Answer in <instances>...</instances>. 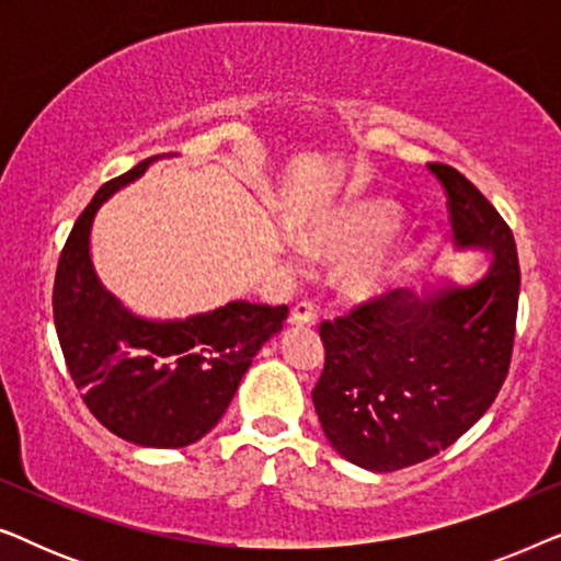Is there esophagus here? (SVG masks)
Instances as JSON below:
<instances>
[{
    "mask_svg": "<svg viewBox=\"0 0 561 561\" xmlns=\"http://www.w3.org/2000/svg\"><path fill=\"white\" fill-rule=\"evenodd\" d=\"M290 324L296 327H313L317 324V311L311 304H296L290 311Z\"/></svg>",
    "mask_w": 561,
    "mask_h": 561,
    "instance_id": "1",
    "label": "esophagus"
}]
</instances>
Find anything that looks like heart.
I'll use <instances>...</instances> for the list:
<instances>
[{
  "label": "heart",
  "instance_id": "1",
  "mask_svg": "<svg viewBox=\"0 0 561 561\" xmlns=\"http://www.w3.org/2000/svg\"><path fill=\"white\" fill-rule=\"evenodd\" d=\"M396 225L398 209L386 198H344L311 214L298 229V240L311 255L355 254L342 273V290L350 298L365 301L393 288L411 263V237H388Z\"/></svg>",
  "mask_w": 561,
  "mask_h": 561
}]
</instances>
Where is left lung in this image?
Masks as SVG:
<instances>
[{
  "label": "left lung",
  "instance_id": "obj_1",
  "mask_svg": "<svg viewBox=\"0 0 561 561\" xmlns=\"http://www.w3.org/2000/svg\"><path fill=\"white\" fill-rule=\"evenodd\" d=\"M449 194L457 252H485L472 280L439 275L424 290L324 321L313 409L347 462L393 472L424 462L478 424L508 375L520 271L513 232L455 168L428 163Z\"/></svg>",
  "mask_w": 561,
  "mask_h": 561
}]
</instances>
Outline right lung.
<instances>
[{
	"instance_id": "right-lung-1",
	"label": "right lung",
	"mask_w": 561,
	"mask_h": 561,
	"mask_svg": "<svg viewBox=\"0 0 561 561\" xmlns=\"http://www.w3.org/2000/svg\"><path fill=\"white\" fill-rule=\"evenodd\" d=\"M160 158L104 183L83 209L58 263L53 319L68 373L96 421L137 447L181 449L219 424L252 357L283 329L288 306L229 301L186 319H148L99 280L91 260L96 214Z\"/></svg>"
}]
</instances>
